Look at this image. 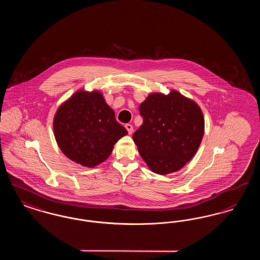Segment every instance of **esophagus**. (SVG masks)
<instances>
[{"instance_id":"34e87169","label":"esophagus","mask_w":260,"mask_h":260,"mask_svg":"<svg viewBox=\"0 0 260 260\" xmlns=\"http://www.w3.org/2000/svg\"><path fill=\"white\" fill-rule=\"evenodd\" d=\"M124 126H125V128H126L128 135H132V134L134 133V126H133L132 124H126Z\"/></svg>"}]
</instances>
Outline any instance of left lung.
I'll return each instance as SVG.
<instances>
[{
	"label": "left lung",
	"instance_id": "8db88e82",
	"mask_svg": "<svg viewBox=\"0 0 260 260\" xmlns=\"http://www.w3.org/2000/svg\"><path fill=\"white\" fill-rule=\"evenodd\" d=\"M143 124L133 136L151 172L169 174L182 169L196 154L205 133L198 104L177 90L150 93L139 106Z\"/></svg>",
	"mask_w": 260,
	"mask_h": 260
}]
</instances>
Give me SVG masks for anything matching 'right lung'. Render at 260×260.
Here are the masks:
<instances>
[{
  "mask_svg": "<svg viewBox=\"0 0 260 260\" xmlns=\"http://www.w3.org/2000/svg\"><path fill=\"white\" fill-rule=\"evenodd\" d=\"M58 147L71 161L94 168L106 161L116 142L127 135L99 90L76 91L53 118Z\"/></svg>",
  "mask_w": 260,
  "mask_h": 260,
  "instance_id": "obj_1",
  "label": "right lung"
}]
</instances>
